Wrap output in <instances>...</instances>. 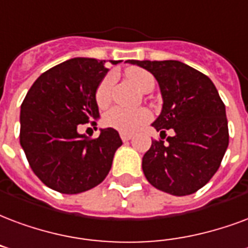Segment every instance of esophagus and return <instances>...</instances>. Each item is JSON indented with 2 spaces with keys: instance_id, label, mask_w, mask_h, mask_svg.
I'll return each instance as SVG.
<instances>
[{
  "instance_id": "34e87169",
  "label": "esophagus",
  "mask_w": 248,
  "mask_h": 248,
  "mask_svg": "<svg viewBox=\"0 0 248 248\" xmlns=\"http://www.w3.org/2000/svg\"><path fill=\"white\" fill-rule=\"evenodd\" d=\"M133 138V134H129V133H121V139L124 140V142H127L130 139Z\"/></svg>"
}]
</instances>
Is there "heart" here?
I'll list each match as a JSON object with an SVG mask.
<instances>
[{"instance_id":"obj_1","label":"heart","mask_w":248,"mask_h":248,"mask_svg":"<svg viewBox=\"0 0 248 248\" xmlns=\"http://www.w3.org/2000/svg\"><path fill=\"white\" fill-rule=\"evenodd\" d=\"M127 78L139 91L148 92L154 87V78L151 73H148L140 68H130L127 71ZM114 81V75L109 73L101 80L96 89V101L98 106L104 108L110 102L111 98V85ZM152 118L151 111L144 108L140 109H124V108H111V109L104 115V124L106 127L121 131V133H134L139 129L142 124H147Z\"/></svg>"}]
</instances>
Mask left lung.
<instances>
[{"mask_svg": "<svg viewBox=\"0 0 248 248\" xmlns=\"http://www.w3.org/2000/svg\"><path fill=\"white\" fill-rule=\"evenodd\" d=\"M159 82L163 109L152 126V140L142 168L148 183L173 196L201 189L217 172L229 146L225 104L210 78L177 60H130ZM175 131L166 136L167 129Z\"/></svg>", "mask_w": 248, "mask_h": 248, "instance_id": "obj_1", "label": "left lung"}]
</instances>
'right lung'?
<instances>
[{"label":"right lung","mask_w":248,"mask_h":248,"mask_svg":"<svg viewBox=\"0 0 248 248\" xmlns=\"http://www.w3.org/2000/svg\"><path fill=\"white\" fill-rule=\"evenodd\" d=\"M105 63L75 58L49 68L22 102L19 142L27 161L43 184L60 193H81L102 183L122 144L111 127L97 138L78 133V124L100 117L96 89L108 73Z\"/></svg>","instance_id":"add662e5"}]
</instances>
